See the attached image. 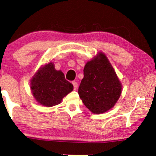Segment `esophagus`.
Masks as SVG:
<instances>
[{
    "label": "esophagus",
    "mask_w": 156,
    "mask_h": 156,
    "mask_svg": "<svg viewBox=\"0 0 156 156\" xmlns=\"http://www.w3.org/2000/svg\"><path fill=\"white\" fill-rule=\"evenodd\" d=\"M73 88H74V90H76L78 88V83L76 82V81H73Z\"/></svg>",
    "instance_id": "obj_1"
}]
</instances>
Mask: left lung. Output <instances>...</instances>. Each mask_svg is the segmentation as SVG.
I'll return each instance as SVG.
<instances>
[{
	"label": "left lung",
	"mask_w": 156,
	"mask_h": 156,
	"mask_svg": "<svg viewBox=\"0 0 156 156\" xmlns=\"http://www.w3.org/2000/svg\"><path fill=\"white\" fill-rule=\"evenodd\" d=\"M78 94L85 107L102 114L115 106L122 93V83L107 56L102 51L85 65Z\"/></svg>",
	"instance_id": "left-lung-1"
}]
</instances>
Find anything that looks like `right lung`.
<instances>
[{
  "label": "right lung",
  "instance_id": "obj_1",
  "mask_svg": "<svg viewBox=\"0 0 156 156\" xmlns=\"http://www.w3.org/2000/svg\"><path fill=\"white\" fill-rule=\"evenodd\" d=\"M32 95L39 104L48 107L60 104L63 98L73 90V85L57 71L53 62L41 66L30 80Z\"/></svg>",
  "mask_w": 156,
  "mask_h": 156
}]
</instances>
